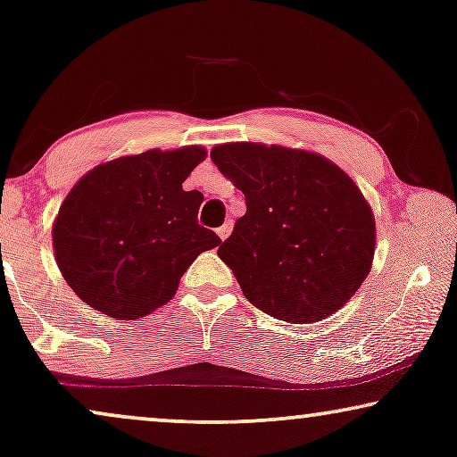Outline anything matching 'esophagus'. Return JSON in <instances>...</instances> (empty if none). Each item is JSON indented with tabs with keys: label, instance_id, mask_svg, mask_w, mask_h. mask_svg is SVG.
<instances>
[{
	"label": "esophagus",
	"instance_id": "obj_1",
	"mask_svg": "<svg viewBox=\"0 0 457 457\" xmlns=\"http://www.w3.org/2000/svg\"><path fill=\"white\" fill-rule=\"evenodd\" d=\"M230 230H233V227H230V222H227V224H222L220 228H216V233H218V237H220V239L224 241V239H227V237L230 235Z\"/></svg>",
	"mask_w": 457,
	"mask_h": 457
}]
</instances>
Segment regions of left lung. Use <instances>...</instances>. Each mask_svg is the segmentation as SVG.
I'll use <instances>...</instances> for the list:
<instances>
[{"mask_svg": "<svg viewBox=\"0 0 457 457\" xmlns=\"http://www.w3.org/2000/svg\"><path fill=\"white\" fill-rule=\"evenodd\" d=\"M212 162L245 195L247 212L218 255L243 295L285 322L341 310L372 268L377 227L358 185L322 155L227 143Z\"/></svg>", "mask_w": 457, "mask_h": 457, "instance_id": "left-lung-1", "label": "left lung"}]
</instances>
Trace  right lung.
I'll return each mask as SVG.
<instances>
[{
	"instance_id": "obj_1",
	"label": "right lung",
	"mask_w": 457,
	"mask_h": 457,
	"mask_svg": "<svg viewBox=\"0 0 457 457\" xmlns=\"http://www.w3.org/2000/svg\"><path fill=\"white\" fill-rule=\"evenodd\" d=\"M205 158L199 145L105 162L87 172L54 222V253L71 289L118 320L170 302L202 252L220 245L199 227L202 191L183 183Z\"/></svg>"
}]
</instances>
